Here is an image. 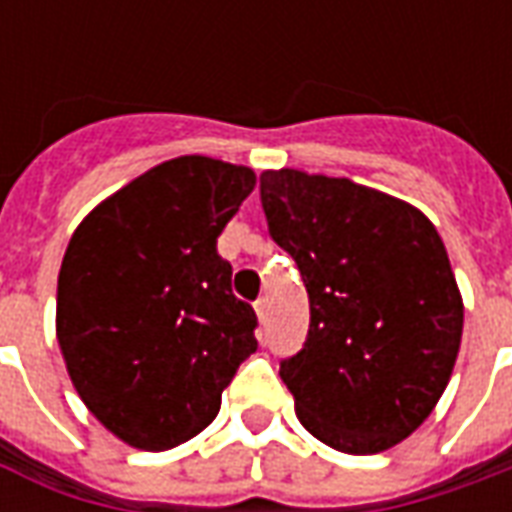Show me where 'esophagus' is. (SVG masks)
Masks as SVG:
<instances>
[{"mask_svg":"<svg viewBox=\"0 0 512 512\" xmlns=\"http://www.w3.org/2000/svg\"><path fill=\"white\" fill-rule=\"evenodd\" d=\"M255 310H257V318H260V321H266V318H268V299H266V296L255 301Z\"/></svg>","mask_w":512,"mask_h":512,"instance_id":"esophagus-1","label":"esophagus"}]
</instances>
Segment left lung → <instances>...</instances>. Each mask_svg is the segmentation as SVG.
I'll use <instances>...</instances> for the list:
<instances>
[{
	"label": "left lung",
	"mask_w": 512,
	"mask_h": 512,
	"mask_svg": "<svg viewBox=\"0 0 512 512\" xmlns=\"http://www.w3.org/2000/svg\"><path fill=\"white\" fill-rule=\"evenodd\" d=\"M268 233L310 296V332L279 362L315 439L351 455L389 450L425 422L461 348L463 304L436 227L348 178L268 169Z\"/></svg>",
	"instance_id": "left-lung-1"
}]
</instances>
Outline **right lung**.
Segmentation results:
<instances>
[{
	"mask_svg": "<svg viewBox=\"0 0 512 512\" xmlns=\"http://www.w3.org/2000/svg\"><path fill=\"white\" fill-rule=\"evenodd\" d=\"M255 189L249 167L180 156L101 202L62 257L57 340L84 406L139 450L208 428L255 354L216 238Z\"/></svg>",
	"mask_w": 512,
	"mask_h": 512,
	"instance_id": "obj_1",
	"label": "right lung"
}]
</instances>
